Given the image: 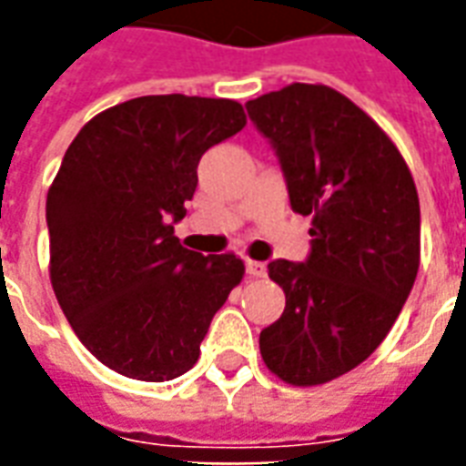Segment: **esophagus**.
Returning a JSON list of instances; mask_svg holds the SVG:
<instances>
[{
	"label": "esophagus",
	"mask_w": 466,
	"mask_h": 466,
	"mask_svg": "<svg viewBox=\"0 0 466 466\" xmlns=\"http://www.w3.org/2000/svg\"><path fill=\"white\" fill-rule=\"evenodd\" d=\"M244 269H247L249 277H264V272H267V269H264V264L254 262V259H247V262H244Z\"/></svg>",
	"instance_id": "1"
}]
</instances>
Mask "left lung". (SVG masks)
<instances>
[{"mask_svg": "<svg viewBox=\"0 0 466 466\" xmlns=\"http://www.w3.org/2000/svg\"><path fill=\"white\" fill-rule=\"evenodd\" d=\"M282 167L294 212L312 214L304 262L274 259L287 297L259 334L279 380L342 377L397 322L420 269V197L407 164L360 106L324 85H289L247 102Z\"/></svg>", "mask_w": 466, "mask_h": 466, "instance_id": "8db88e82", "label": "left lung"}]
</instances>
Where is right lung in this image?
<instances>
[{
    "instance_id": "right-lung-1",
    "label": "right lung",
    "mask_w": 466,
    "mask_h": 466,
    "mask_svg": "<svg viewBox=\"0 0 466 466\" xmlns=\"http://www.w3.org/2000/svg\"><path fill=\"white\" fill-rule=\"evenodd\" d=\"M244 124L232 99L137 96L86 122L62 159L46 194L52 287L79 342L129 380L192 370L242 282V259L184 249L174 224L202 154Z\"/></svg>"
}]
</instances>
